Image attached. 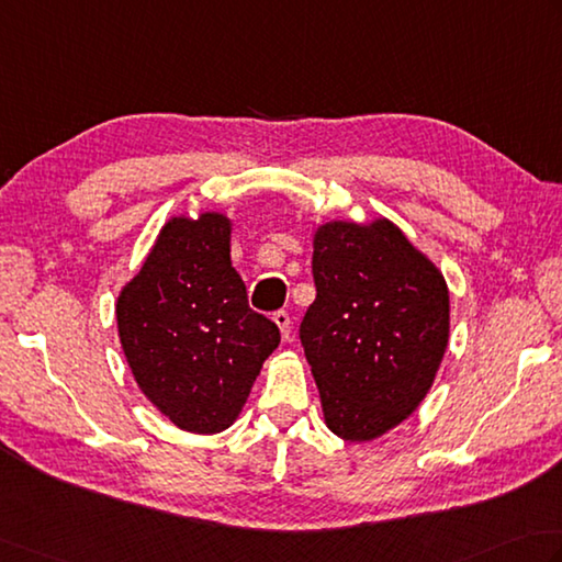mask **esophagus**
Here are the masks:
<instances>
[{"label": "esophagus", "mask_w": 562, "mask_h": 562, "mask_svg": "<svg viewBox=\"0 0 562 562\" xmlns=\"http://www.w3.org/2000/svg\"><path fill=\"white\" fill-rule=\"evenodd\" d=\"M272 322L278 324V328H280V336H282V340H290V314L288 312H274L272 314Z\"/></svg>", "instance_id": "1"}]
</instances>
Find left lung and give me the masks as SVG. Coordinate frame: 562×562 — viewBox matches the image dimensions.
I'll return each instance as SVG.
<instances>
[{
	"instance_id": "1",
	"label": "left lung",
	"mask_w": 562,
	"mask_h": 562,
	"mask_svg": "<svg viewBox=\"0 0 562 562\" xmlns=\"http://www.w3.org/2000/svg\"><path fill=\"white\" fill-rule=\"evenodd\" d=\"M312 274L300 338L324 422L344 441H372L431 390L448 348V284L387 218L318 226Z\"/></svg>"
}]
</instances>
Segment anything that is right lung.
Masks as SVG:
<instances>
[{"instance_id": "add662e5", "label": "right lung", "mask_w": 562, "mask_h": 562, "mask_svg": "<svg viewBox=\"0 0 562 562\" xmlns=\"http://www.w3.org/2000/svg\"><path fill=\"white\" fill-rule=\"evenodd\" d=\"M119 338L140 392L192 434L236 422L280 328L248 306L231 266V222L172 216L116 300Z\"/></svg>"}]
</instances>
